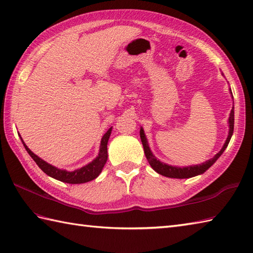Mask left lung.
Instances as JSON below:
<instances>
[{
  "mask_svg": "<svg viewBox=\"0 0 253 253\" xmlns=\"http://www.w3.org/2000/svg\"><path fill=\"white\" fill-rule=\"evenodd\" d=\"M228 122H229L228 137L226 139V141H225L221 151H219L213 159L207 161V162H204L202 164H199V165L188 166V168H176V166H170V165L162 163L161 161L157 160V158L154 157V155L151 152V150H150V148H149L147 138H146V136H144L143 129L141 128V129H140V138H141V142H142L143 150H144V154H146V158L148 160L149 164L151 165V168L155 171H157V173L163 175V176H166V177H169V178H181V179L182 178H190V177H193V176H197V175H200V174L204 173V171H206L208 169L211 168V166L214 163H215V161L219 157H221L222 153L224 152V150L226 149L227 146H228L230 138H232V135L234 132V107L232 109V111H230Z\"/></svg>",
  "mask_w": 253,
  "mask_h": 253,
  "instance_id": "1",
  "label": "left lung"
}]
</instances>
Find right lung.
<instances>
[{
  "label": "right lung",
  "mask_w": 253,
  "mask_h": 253,
  "mask_svg": "<svg viewBox=\"0 0 253 253\" xmlns=\"http://www.w3.org/2000/svg\"><path fill=\"white\" fill-rule=\"evenodd\" d=\"M111 131H112V128H110V129L104 133V136L102 137L100 152L98 157H96L92 162L89 163L88 165H85L84 168L74 171L58 169L54 168V166H52L51 164L46 163L45 161L41 160L39 157H37L35 153H32L29 150V148L27 147L25 142L23 141V139L21 138L20 139L24 143V147L27 150V152L29 153V155L34 159L37 165L39 166V168L43 170L46 175H49L50 177H53V178H55L60 181L67 182V184H84V182H87L96 178L102 171V169L104 168V165L107 161V141H109Z\"/></svg>",
  "instance_id": "obj_1"
}]
</instances>
